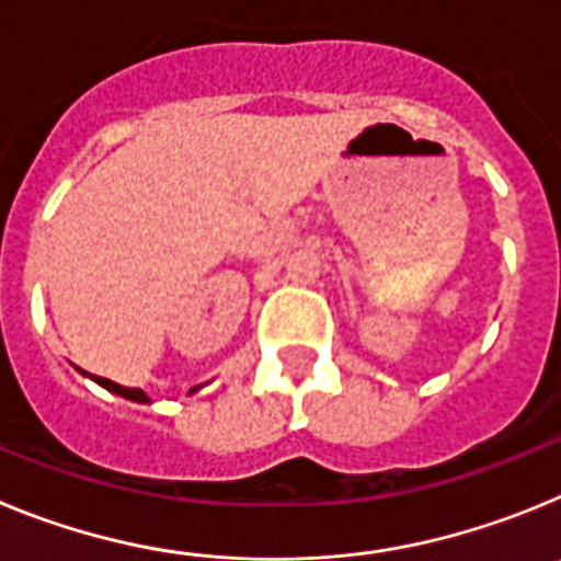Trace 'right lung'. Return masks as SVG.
<instances>
[{"label":"right lung","mask_w":561,"mask_h":561,"mask_svg":"<svg viewBox=\"0 0 561 561\" xmlns=\"http://www.w3.org/2000/svg\"><path fill=\"white\" fill-rule=\"evenodd\" d=\"M78 374H81V376H89V379L98 381V385H101V388H106L108 393L123 396V399H128V401H140V404H146V401H151V399H148L146 393H142V390H137V388H123V385H117V381L103 379V376H92V374H87V370H81V368H78ZM196 390H199V388H193L191 393H196Z\"/></svg>","instance_id":"obj_1"}]
</instances>
